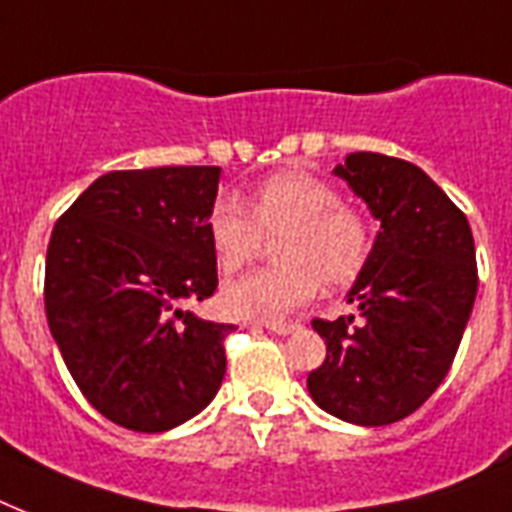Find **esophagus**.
<instances>
[{
  "instance_id": "obj_1",
  "label": "esophagus",
  "mask_w": 512,
  "mask_h": 512,
  "mask_svg": "<svg viewBox=\"0 0 512 512\" xmlns=\"http://www.w3.org/2000/svg\"><path fill=\"white\" fill-rule=\"evenodd\" d=\"M265 329H271V332H276V335H292L297 329V324H281V321H265L263 324Z\"/></svg>"
}]
</instances>
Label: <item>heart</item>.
<instances>
[{
    "mask_svg": "<svg viewBox=\"0 0 512 512\" xmlns=\"http://www.w3.org/2000/svg\"><path fill=\"white\" fill-rule=\"evenodd\" d=\"M281 230V265L223 289L225 311L233 316L279 319L319 295L321 281L332 289L353 284L372 260V220L313 172H276L249 191L247 207L223 196L207 215L209 244L225 276L244 271L263 247V236Z\"/></svg>",
    "mask_w": 512,
    "mask_h": 512,
    "instance_id": "obj_1",
    "label": "heart"
}]
</instances>
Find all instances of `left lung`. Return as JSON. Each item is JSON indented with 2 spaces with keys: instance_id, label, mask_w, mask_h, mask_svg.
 Returning <instances> with one entry per match:
<instances>
[{
  "instance_id": "1",
  "label": "left lung",
  "mask_w": 512,
  "mask_h": 512,
  "mask_svg": "<svg viewBox=\"0 0 512 512\" xmlns=\"http://www.w3.org/2000/svg\"><path fill=\"white\" fill-rule=\"evenodd\" d=\"M335 175L382 231L348 295L361 319H313L327 358L308 390L324 412L377 428L417 412L452 369L476 303V244L465 212L417 164L361 151Z\"/></svg>"
}]
</instances>
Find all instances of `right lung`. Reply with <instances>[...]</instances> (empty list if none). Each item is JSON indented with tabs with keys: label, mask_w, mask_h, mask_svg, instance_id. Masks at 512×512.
<instances>
[{
	"label": "right lung",
	"mask_w": 512,
	"mask_h": 512,
	"mask_svg": "<svg viewBox=\"0 0 512 512\" xmlns=\"http://www.w3.org/2000/svg\"><path fill=\"white\" fill-rule=\"evenodd\" d=\"M220 167L116 170L52 228L47 324L84 398L106 420L162 433L215 398L233 324L193 316L217 289L207 215Z\"/></svg>",
	"instance_id": "add662e5"
}]
</instances>
